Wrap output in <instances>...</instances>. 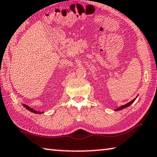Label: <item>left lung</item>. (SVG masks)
Listing matches in <instances>:
<instances>
[{
    "label": "left lung",
    "mask_w": 157,
    "mask_h": 157,
    "mask_svg": "<svg viewBox=\"0 0 157 157\" xmlns=\"http://www.w3.org/2000/svg\"><path fill=\"white\" fill-rule=\"evenodd\" d=\"M136 100V98L135 99H134L133 100H132L131 101H129V102H128V103H127L126 104V105H122V106H121V107H120L119 108H117V109H116V111H119V110H121V109H124V108H126V107H129V106H130L132 105V103L134 102V100Z\"/></svg>",
    "instance_id": "obj_1"
}]
</instances>
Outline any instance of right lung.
<instances>
[{
    "mask_svg": "<svg viewBox=\"0 0 157 157\" xmlns=\"http://www.w3.org/2000/svg\"><path fill=\"white\" fill-rule=\"evenodd\" d=\"M23 105L26 108V109H28V110H29V111H30V112H33V113H35V114H42V113H43V112H37V111H36V110H35V109H33V108H30V107H28V106L27 105H24V104H23Z\"/></svg>",
    "mask_w": 157,
    "mask_h": 157,
    "instance_id": "right-lung-1",
    "label": "right lung"
}]
</instances>
